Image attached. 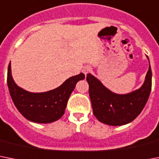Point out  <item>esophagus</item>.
Wrapping results in <instances>:
<instances>
[{
  "label": "esophagus",
  "instance_id": "1",
  "mask_svg": "<svg viewBox=\"0 0 159 159\" xmlns=\"http://www.w3.org/2000/svg\"><path fill=\"white\" fill-rule=\"evenodd\" d=\"M90 70H91V68H90V66H84L83 68V70H82V72H83L84 75H87L88 73H89Z\"/></svg>",
  "mask_w": 159,
  "mask_h": 159
}]
</instances>
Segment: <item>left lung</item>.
Wrapping results in <instances>:
<instances>
[{
    "mask_svg": "<svg viewBox=\"0 0 159 159\" xmlns=\"http://www.w3.org/2000/svg\"><path fill=\"white\" fill-rule=\"evenodd\" d=\"M86 80L93 115L107 125H123L134 120L144 109L151 92L152 71L149 65L141 87L125 94L111 92L91 74Z\"/></svg>",
    "mask_w": 159,
    "mask_h": 159,
    "instance_id": "obj_1",
    "label": "left lung"
}]
</instances>
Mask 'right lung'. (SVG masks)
Wrapping results in <instances>:
<instances>
[{
  "label": "right lung",
  "instance_id": "1",
  "mask_svg": "<svg viewBox=\"0 0 159 159\" xmlns=\"http://www.w3.org/2000/svg\"><path fill=\"white\" fill-rule=\"evenodd\" d=\"M80 73L67 79L55 89L43 93H32L15 83L9 64L7 84L10 94L18 111L27 120L36 123H51L64 115L67 102L77 82L84 79Z\"/></svg>",
  "mask_w": 159,
  "mask_h": 159
}]
</instances>
